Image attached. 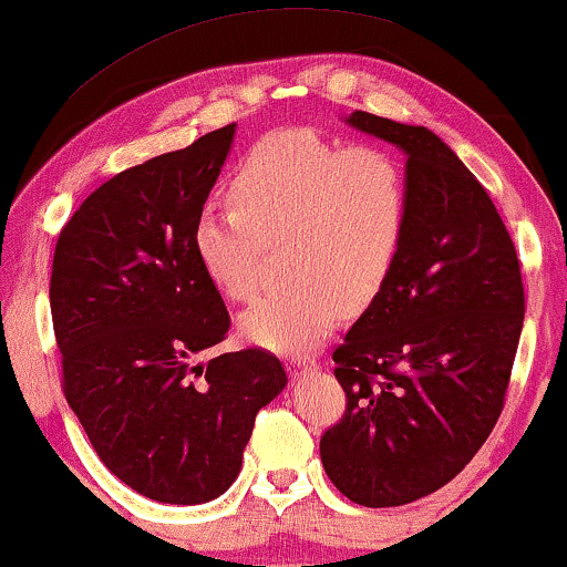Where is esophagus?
I'll use <instances>...</instances> for the list:
<instances>
[{
	"instance_id": "34e87169",
	"label": "esophagus",
	"mask_w": 567,
	"mask_h": 567,
	"mask_svg": "<svg viewBox=\"0 0 567 567\" xmlns=\"http://www.w3.org/2000/svg\"><path fill=\"white\" fill-rule=\"evenodd\" d=\"M317 368V360H309V358H291L289 360V371L293 373V375H301V373H307V371H315Z\"/></svg>"
}]
</instances>
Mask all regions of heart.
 I'll list each match as a JSON object with an SVG mask.
<instances>
[{
	"instance_id": "heart-1",
	"label": "heart",
	"mask_w": 567,
	"mask_h": 567,
	"mask_svg": "<svg viewBox=\"0 0 567 567\" xmlns=\"http://www.w3.org/2000/svg\"><path fill=\"white\" fill-rule=\"evenodd\" d=\"M229 194L235 207L199 212L194 252L227 299L245 301L258 289L266 245L284 243L289 281L240 315V332L268 350L315 348L342 307H368L404 245L406 171L383 147H342L309 127L278 130L243 155Z\"/></svg>"
}]
</instances>
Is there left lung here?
I'll return each mask as SVG.
<instances>
[{
	"mask_svg": "<svg viewBox=\"0 0 567 567\" xmlns=\"http://www.w3.org/2000/svg\"><path fill=\"white\" fill-rule=\"evenodd\" d=\"M344 122L406 153L409 223L379 297L332 352L348 404L319 455L350 502L401 506L453 481L494 430L522 270L486 188L432 130L368 112Z\"/></svg>",
	"mask_w": 567,
	"mask_h": 567,
	"instance_id": "8db88e82",
	"label": "left lung"
}]
</instances>
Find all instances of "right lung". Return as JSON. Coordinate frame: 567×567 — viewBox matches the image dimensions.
<instances>
[{"instance_id": "add662e5", "label": "right lung", "mask_w": 567, "mask_h": 567, "mask_svg": "<svg viewBox=\"0 0 567 567\" xmlns=\"http://www.w3.org/2000/svg\"><path fill=\"white\" fill-rule=\"evenodd\" d=\"M235 122L127 168L61 229L51 311L63 393L100 461L161 504H207L233 486L256 414L286 385L268 350L223 352L229 315L194 252Z\"/></svg>"}]
</instances>
